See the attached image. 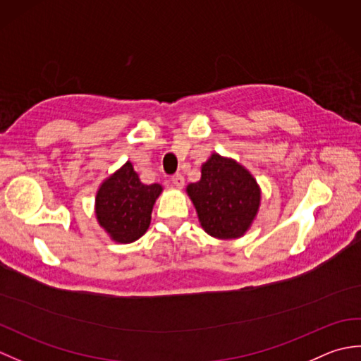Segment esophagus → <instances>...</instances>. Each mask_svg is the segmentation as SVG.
Segmentation results:
<instances>
[{"instance_id": "34e87169", "label": "esophagus", "mask_w": 361, "mask_h": 361, "mask_svg": "<svg viewBox=\"0 0 361 361\" xmlns=\"http://www.w3.org/2000/svg\"><path fill=\"white\" fill-rule=\"evenodd\" d=\"M171 181H172V185L175 188H183V186H185V176H183L181 173H175L172 178H171Z\"/></svg>"}]
</instances>
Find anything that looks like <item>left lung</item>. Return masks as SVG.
I'll list each match as a JSON object with an SVG mask.
<instances>
[{
    "label": "left lung",
    "mask_w": 361,
    "mask_h": 361,
    "mask_svg": "<svg viewBox=\"0 0 361 361\" xmlns=\"http://www.w3.org/2000/svg\"><path fill=\"white\" fill-rule=\"evenodd\" d=\"M203 229L217 239H235L256 217L260 190L251 173L217 153L202 167V178L188 186Z\"/></svg>",
    "instance_id": "8db88e82"
}]
</instances>
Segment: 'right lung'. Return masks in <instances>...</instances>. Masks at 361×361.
Instances as JSON below:
<instances>
[{
  "mask_svg": "<svg viewBox=\"0 0 361 361\" xmlns=\"http://www.w3.org/2000/svg\"><path fill=\"white\" fill-rule=\"evenodd\" d=\"M159 185H144L132 163H126L102 183L96 197L97 221L113 240L130 243L150 225L152 208L161 194Z\"/></svg>",
  "mask_w": 361,
  "mask_h": 361,
  "instance_id": "add662e5",
  "label": "right lung"
}]
</instances>
